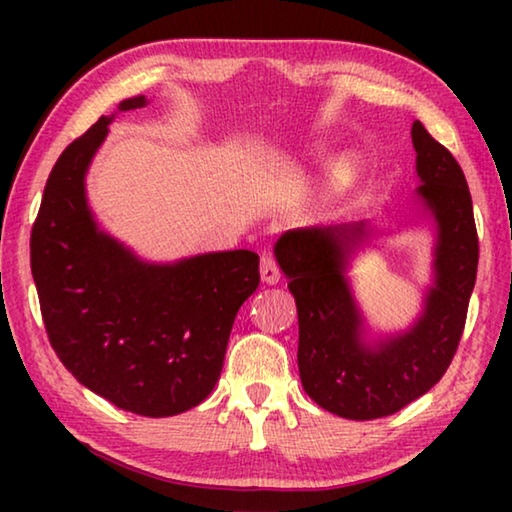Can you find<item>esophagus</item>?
Here are the masks:
<instances>
[{
  "instance_id": "esophagus-1",
  "label": "esophagus",
  "mask_w": 512,
  "mask_h": 512,
  "mask_svg": "<svg viewBox=\"0 0 512 512\" xmlns=\"http://www.w3.org/2000/svg\"><path fill=\"white\" fill-rule=\"evenodd\" d=\"M266 275V273H264ZM264 280H271V277H264Z\"/></svg>"
}]
</instances>
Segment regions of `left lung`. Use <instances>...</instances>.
<instances>
[{
  "label": "left lung",
  "mask_w": 512,
  "mask_h": 512,
  "mask_svg": "<svg viewBox=\"0 0 512 512\" xmlns=\"http://www.w3.org/2000/svg\"><path fill=\"white\" fill-rule=\"evenodd\" d=\"M144 106V94L124 99L60 155L31 230V273L63 366L119 409L167 418L214 391L237 311L259 287V257L151 262L101 228L85 176L119 112Z\"/></svg>",
  "instance_id": "8db88e82"
}]
</instances>
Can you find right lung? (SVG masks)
I'll return each mask as SVG.
<instances>
[{"label":"right lung","mask_w":512,"mask_h":512,"mask_svg":"<svg viewBox=\"0 0 512 512\" xmlns=\"http://www.w3.org/2000/svg\"><path fill=\"white\" fill-rule=\"evenodd\" d=\"M411 137L420 180L413 216L388 230L352 223L284 235L273 248L296 298L302 386L318 406L348 420L400 411L445 375L474 289L479 239L463 171L427 131L420 135L413 128ZM409 227H427L432 235L423 311L406 333L370 346L362 341L365 319L353 298L349 266L375 234Z\"/></svg>","instance_id":"1"}]
</instances>
